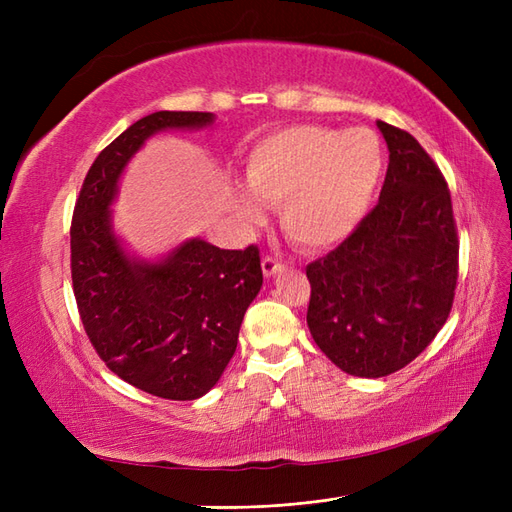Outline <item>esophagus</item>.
Returning <instances> with one entry per match:
<instances>
[{
	"mask_svg": "<svg viewBox=\"0 0 512 512\" xmlns=\"http://www.w3.org/2000/svg\"><path fill=\"white\" fill-rule=\"evenodd\" d=\"M284 271V265L282 262H277L275 258H271V256H265L262 258V273H265V277L269 280V277H275L277 273H282Z\"/></svg>",
	"mask_w": 512,
	"mask_h": 512,
	"instance_id": "esophagus-1",
	"label": "esophagus"
}]
</instances>
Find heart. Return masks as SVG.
Masks as SVG:
<instances>
[{"label":"heart","instance_id":"obj_1","mask_svg":"<svg viewBox=\"0 0 512 512\" xmlns=\"http://www.w3.org/2000/svg\"><path fill=\"white\" fill-rule=\"evenodd\" d=\"M384 168V145L374 130L288 126L262 136L247 153L250 194L239 192L235 205L247 224L265 220L259 199L280 207L292 243L309 252L331 250L365 222Z\"/></svg>","mask_w":512,"mask_h":512}]
</instances>
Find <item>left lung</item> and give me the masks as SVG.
<instances>
[{
    "label": "left lung",
    "instance_id": "1",
    "mask_svg": "<svg viewBox=\"0 0 512 512\" xmlns=\"http://www.w3.org/2000/svg\"><path fill=\"white\" fill-rule=\"evenodd\" d=\"M389 170L376 209L342 245L307 267V327L350 376L406 367L451 314L459 241L451 192L416 138L378 121Z\"/></svg>",
    "mask_w": 512,
    "mask_h": 512
}]
</instances>
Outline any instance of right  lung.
<instances>
[{
	"label": "right lung",
	"mask_w": 512,
	"mask_h": 512,
	"mask_svg": "<svg viewBox=\"0 0 512 512\" xmlns=\"http://www.w3.org/2000/svg\"><path fill=\"white\" fill-rule=\"evenodd\" d=\"M213 121V113L158 111L132 123L91 164L70 228L74 297L100 359L136 389L177 401L207 395L235 354L262 286L258 250H220L194 237L143 258L117 235L111 207L153 134Z\"/></svg>",
	"instance_id": "obj_1"
}]
</instances>
